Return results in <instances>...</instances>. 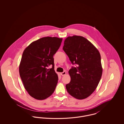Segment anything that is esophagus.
Wrapping results in <instances>:
<instances>
[{
  "label": "esophagus",
  "instance_id": "obj_1",
  "mask_svg": "<svg viewBox=\"0 0 124 124\" xmlns=\"http://www.w3.org/2000/svg\"><path fill=\"white\" fill-rule=\"evenodd\" d=\"M66 72L65 71H63V72H61L60 73V74H61V75H62V76H64L65 75V74H66Z\"/></svg>",
  "mask_w": 124,
  "mask_h": 124
}]
</instances>
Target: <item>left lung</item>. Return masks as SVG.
I'll list each match as a JSON object with an SVG mask.
<instances>
[{"instance_id": "obj_1", "label": "left lung", "mask_w": 124, "mask_h": 124, "mask_svg": "<svg viewBox=\"0 0 124 124\" xmlns=\"http://www.w3.org/2000/svg\"><path fill=\"white\" fill-rule=\"evenodd\" d=\"M63 49L72 64L77 65L69 71L71 79L65 85L67 91L77 99H85L93 93L100 81V53L87 39L79 36L67 37Z\"/></svg>"}]
</instances>
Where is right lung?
Masks as SVG:
<instances>
[{
  "label": "right lung",
  "instance_id": "1",
  "mask_svg": "<svg viewBox=\"0 0 124 124\" xmlns=\"http://www.w3.org/2000/svg\"><path fill=\"white\" fill-rule=\"evenodd\" d=\"M62 39L47 37L32 42L22 54L19 67L24 87L31 96L43 100L53 93L58 81L54 71L53 55ZM52 69H47L49 66Z\"/></svg>",
  "mask_w": 124,
  "mask_h": 124
}]
</instances>
